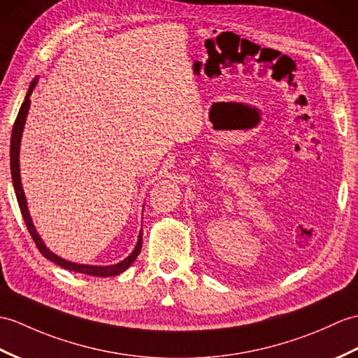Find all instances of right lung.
I'll return each instance as SVG.
<instances>
[{"mask_svg":"<svg viewBox=\"0 0 358 358\" xmlns=\"http://www.w3.org/2000/svg\"><path fill=\"white\" fill-rule=\"evenodd\" d=\"M36 84H38V78L35 80H31V84H30L29 91H27V96H26V99H24V102H22V105L20 108V113H18V115H16V120L13 123L12 138H10V172H12V181H13V189H15V194H16V199H18V204H20V209H21V215H22V218H24V222H26L29 234L33 238V241H35L38 250L43 253V256H45L47 259H50L52 262L59 265V267L66 268V270H71V271H76V273L91 274V276H102V278L117 276V274H120L122 271L127 270L129 265L136 261V257L138 256V253L141 250V234H143V230L140 231L138 241H137V245L134 248V252H132L127 257V259H123L122 262L114 264V265H106V267H97V265H84V264H76V262L65 261V259H62V257L52 253L44 245L43 239L39 238V235L36 234L35 226H33L31 218H30V213H29V209H27L26 195H24L22 185H21V176H20V146H21V137H22L24 124H26L27 113H29V108H30V94H31L33 88L36 87Z\"/></svg>","mask_w":358,"mask_h":358,"instance_id":"obj_1","label":"right lung"}]
</instances>
